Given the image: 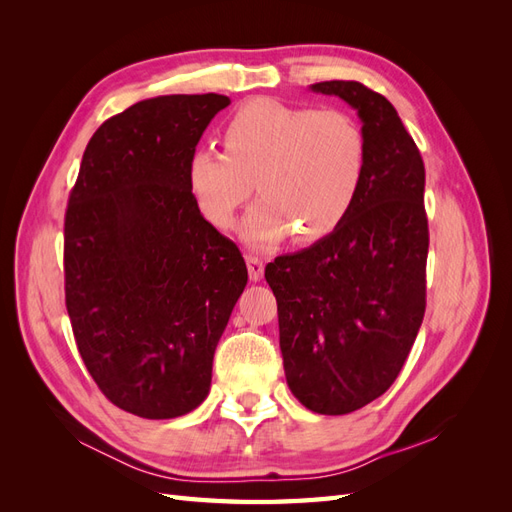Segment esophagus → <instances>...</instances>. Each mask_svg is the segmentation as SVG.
I'll list each match as a JSON object with an SVG mask.
<instances>
[{"label": "esophagus", "mask_w": 512, "mask_h": 512, "mask_svg": "<svg viewBox=\"0 0 512 512\" xmlns=\"http://www.w3.org/2000/svg\"><path fill=\"white\" fill-rule=\"evenodd\" d=\"M245 262H247V271H250V280L258 282L262 273H265V262H262V258L256 254H247Z\"/></svg>", "instance_id": "obj_1"}]
</instances>
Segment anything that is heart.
I'll list each match as a JSON object with an SVG mask.
<instances>
[{"mask_svg":"<svg viewBox=\"0 0 512 512\" xmlns=\"http://www.w3.org/2000/svg\"><path fill=\"white\" fill-rule=\"evenodd\" d=\"M224 151L198 147L188 158V188L215 228H228L256 192L260 203L241 235L273 245L294 232L316 243L344 224L363 188L369 162L365 130L337 108L292 106L256 98L226 121Z\"/></svg>","mask_w":512,"mask_h":512,"instance_id":"obj_1","label":"heart"}]
</instances>
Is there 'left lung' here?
I'll list each match as a JSON object with an SVG mask.
<instances>
[{
	"instance_id": "8db88e82",
	"label": "left lung",
	"mask_w": 512,
	"mask_h": 512,
	"mask_svg": "<svg viewBox=\"0 0 512 512\" xmlns=\"http://www.w3.org/2000/svg\"><path fill=\"white\" fill-rule=\"evenodd\" d=\"M312 91L356 108L367 175L344 224L265 269L277 299L286 382L318 414H348L389 391L425 316V164L395 106L356 81Z\"/></svg>"
}]
</instances>
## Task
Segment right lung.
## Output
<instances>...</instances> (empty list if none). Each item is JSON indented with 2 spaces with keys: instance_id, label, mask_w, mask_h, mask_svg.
Listing matches in <instances>:
<instances>
[{
  "instance_id": "add662e5",
  "label": "right lung",
  "mask_w": 512,
  "mask_h": 512,
  "mask_svg": "<svg viewBox=\"0 0 512 512\" xmlns=\"http://www.w3.org/2000/svg\"><path fill=\"white\" fill-rule=\"evenodd\" d=\"M220 94L158 96L106 119L64 222L66 307L104 397L143 418L203 404L213 354L247 284L239 247L200 215L188 158Z\"/></svg>"
}]
</instances>
